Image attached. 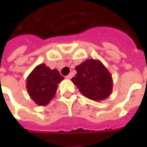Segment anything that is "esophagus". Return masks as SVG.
<instances>
[{
	"mask_svg": "<svg viewBox=\"0 0 147 147\" xmlns=\"http://www.w3.org/2000/svg\"><path fill=\"white\" fill-rule=\"evenodd\" d=\"M71 77H72V74H69L68 76H66V79H67V80H71Z\"/></svg>",
	"mask_w": 147,
	"mask_h": 147,
	"instance_id": "1",
	"label": "esophagus"
}]
</instances>
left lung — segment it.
<instances>
[{"mask_svg":"<svg viewBox=\"0 0 147 147\" xmlns=\"http://www.w3.org/2000/svg\"><path fill=\"white\" fill-rule=\"evenodd\" d=\"M77 73L71 79L86 98L100 102L110 95L113 79L107 67L99 60L88 59L76 67Z\"/></svg>","mask_w":147,"mask_h":147,"instance_id":"8db88e82","label":"left lung"}]
</instances>
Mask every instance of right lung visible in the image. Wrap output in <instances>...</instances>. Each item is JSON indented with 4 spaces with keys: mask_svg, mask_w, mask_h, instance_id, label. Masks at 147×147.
Listing matches in <instances>:
<instances>
[{
    "mask_svg": "<svg viewBox=\"0 0 147 147\" xmlns=\"http://www.w3.org/2000/svg\"><path fill=\"white\" fill-rule=\"evenodd\" d=\"M64 79L57 69H50L45 64H39L27 78L28 94L37 105L45 106L53 98L58 83Z\"/></svg>",
    "mask_w": 147,
    "mask_h": 147,
    "instance_id": "add662e5",
    "label": "right lung"
}]
</instances>
